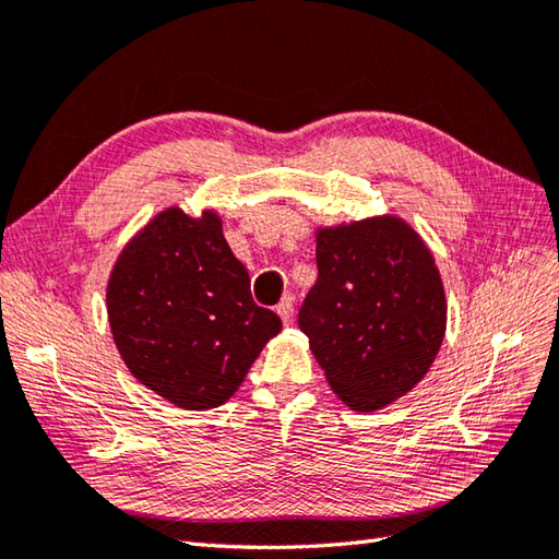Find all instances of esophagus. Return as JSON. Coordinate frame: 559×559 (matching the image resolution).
Instances as JSON below:
<instances>
[{
	"label": "esophagus",
	"mask_w": 559,
	"mask_h": 559,
	"mask_svg": "<svg viewBox=\"0 0 559 559\" xmlns=\"http://www.w3.org/2000/svg\"><path fill=\"white\" fill-rule=\"evenodd\" d=\"M277 316L282 318L284 325H292V320H294V301L289 299V296H284V299L277 304Z\"/></svg>",
	"instance_id": "obj_1"
}]
</instances>
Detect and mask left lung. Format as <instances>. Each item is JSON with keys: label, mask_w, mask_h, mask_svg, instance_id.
Instances as JSON below:
<instances>
[{"label": "left lung", "mask_w": 559, "mask_h": 559, "mask_svg": "<svg viewBox=\"0 0 559 559\" xmlns=\"http://www.w3.org/2000/svg\"><path fill=\"white\" fill-rule=\"evenodd\" d=\"M316 263L299 328L334 394L354 412H376L414 390L448 325L424 239L400 217H370L318 229Z\"/></svg>", "instance_id": "obj_1"}]
</instances>
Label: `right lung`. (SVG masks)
<instances>
[{
    "mask_svg": "<svg viewBox=\"0 0 559 559\" xmlns=\"http://www.w3.org/2000/svg\"><path fill=\"white\" fill-rule=\"evenodd\" d=\"M115 344L133 378L191 412L225 404L282 320L251 296L222 219L167 207L123 248L107 284Z\"/></svg>",
    "mask_w": 559,
    "mask_h": 559,
    "instance_id": "obj_1",
    "label": "right lung"
}]
</instances>
